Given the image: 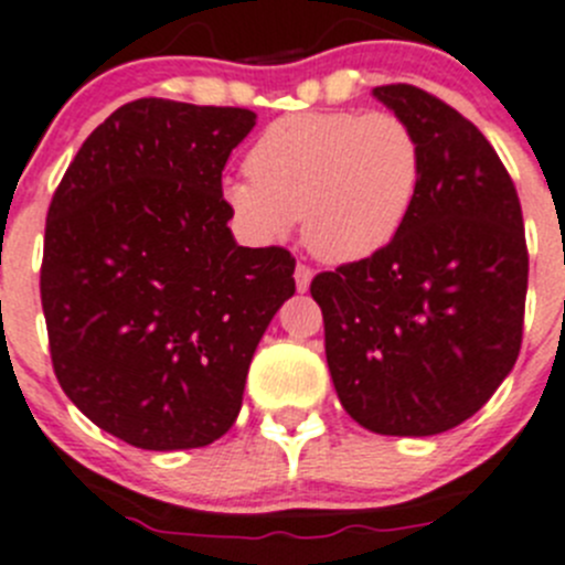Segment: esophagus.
<instances>
[{"mask_svg":"<svg viewBox=\"0 0 565 565\" xmlns=\"http://www.w3.org/2000/svg\"><path fill=\"white\" fill-rule=\"evenodd\" d=\"M312 267L309 265H298L295 267V287H298V292H307L309 284H312Z\"/></svg>","mask_w":565,"mask_h":565,"instance_id":"esophagus-1","label":"esophagus"}]
</instances>
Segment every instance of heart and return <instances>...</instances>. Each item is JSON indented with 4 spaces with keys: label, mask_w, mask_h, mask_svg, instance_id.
<instances>
[{
    "label": "heart",
    "mask_w": 565,
    "mask_h": 565,
    "mask_svg": "<svg viewBox=\"0 0 565 565\" xmlns=\"http://www.w3.org/2000/svg\"><path fill=\"white\" fill-rule=\"evenodd\" d=\"M247 178L223 186L234 220L270 242L300 217V236L326 262L384 250L415 209L424 147L390 110H307L267 125L245 156Z\"/></svg>",
    "instance_id": "b5f03b06"
}]
</instances>
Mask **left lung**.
Segmentation results:
<instances>
[{
    "mask_svg": "<svg viewBox=\"0 0 565 565\" xmlns=\"http://www.w3.org/2000/svg\"><path fill=\"white\" fill-rule=\"evenodd\" d=\"M415 130L424 183L384 250L312 278L342 407L376 435L455 429L513 371L524 334V217L502 158L460 110L373 88Z\"/></svg>",
    "mask_w": 565,
    "mask_h": 565,
    "instance_id": "8db88e82",
    "label": "left lung"
}]
</instances>
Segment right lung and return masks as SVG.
<instances>
[{"label":"right lung","mask_w":565,"mask_h":565,"mask_svg":"<svg viewBox=\"0 0 565 565\" xmlns=\"http://www.w3.org/2000/svg\"><path fill=\"white\" fill-rule=\"evenodd\" d=\"M247 108L145 97L83 141L52 194L41 307L55 376L136 449H200L234 426L247 367L295 292L287 247H242L223 200Z\"/></svg>","instance_id":"obj_1"}]
</instances>
